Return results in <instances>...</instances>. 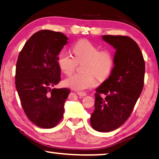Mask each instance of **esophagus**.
Wrapping results in <instances>:
<instances>
[{"label":"esophagus","instance_id":"1","mask_svg":"<svg viewBox=\"0 0 159 159\" xmlns=\"http://www.w3.org/2000/svg\"><path fill=\"white\" fill-rule=\"evenodd\" d=\"M77 94L79 95V96H81V97H85L87 95V94H86V92H78Z\"/></svg>","mask_w":159,"mask_h":159}]
</instances>
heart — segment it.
Here are the masks:
<instances>
[{
    "label": "heart",
    "instance_id": "b5f03b06",
    "mask_svg": "<svg viewBox=\"0 0 159 159\" xmlns=\"http://www.w3.org/2000/svg\"><path fill=\"white\" fill-rule=\"evenodd\" d=\"M74 57L61 51L57 60L61 70L66 75L74 71L77 63L84 62V73H75L65 80V85L76 91H83L96 85L95 78L99 81L106 79L114 65V57L111 51L101 50L98 46L85 39L75 42L72 46Z\"/></svg>",
    "mask_w": 159,
    "mask_h": 159
}]
</instances>
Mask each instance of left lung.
I'll use <instances>...</instances> for the list:
<instances>
[{
    "label": "left lung",
    "instance_id": "8db88e82",
    "mask_svg": "<svg viewBox=\"0 0 159 159\" xmlns=\"http://www.w3.org/2000/svg\"><path fill=\"white\" fill-rule=\"evenodd\" d=\"M116 49L111 75L96 89L90 123L100 132L120 127L129 117L143 91L145 60L139 46L123 35H102Z\"/></svg>",
    "mask_w": 159,
    "mask_h": 159
}]
</instances>
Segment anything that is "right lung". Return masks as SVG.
Masks as SVG:
<instances>
[{
	"mask_svg": "<svg viewBox=\"0 0 159 159\" xmlns=\"http://www.w3.org/2000/svg\"><path fill=\"white\" fill-rule=\"evenodd\" d=\"M67 37L60 32L42 30L23 46L16 65L15 85L25 114L35 125L54 127L64 113L69 89H52L61 81L57 57Z\"/></svg>",
	"mask_w": 159,
	"mask_h": 159,
	"instance_id": "right-lung-1",
	"label": "right lung"
}]
</instances>
